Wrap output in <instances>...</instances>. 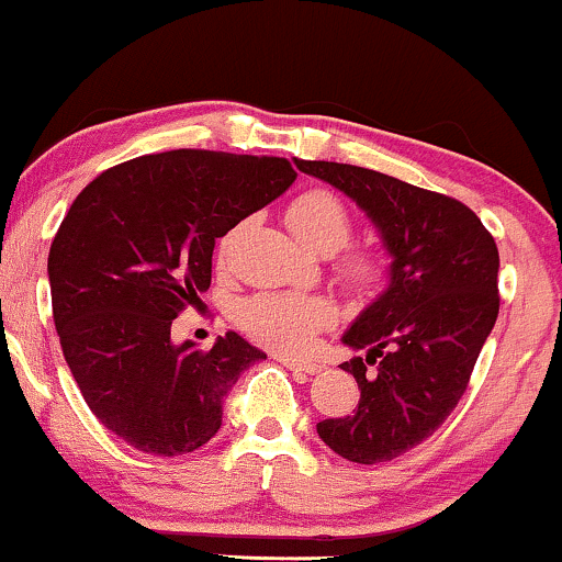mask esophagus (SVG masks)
<instances>
[{"label":"esophagus","mask_w":562,"mask_h":562,"mask_svg":"<svg viewBox=\"0 0 562 562\" xmlns=\"http://www.w3.org/2000/svg\"><path fill=\"white\" fill-rule=\"evenodd\" d=\"M282 367H288L290 371H295V374H319L324 371V363L319 361H301V358H280Z\"/></svg>","instance_id":"1"}]
</instances>
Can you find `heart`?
Here are the masks:
<instances>
[{"label":"heart","mask_w":562,"mask_h":562,"mask_svg":"<svg viewBox=\"0 0 562 562\" xmlns=\"http://www.w3.org/2000/svg\"><path fill=\"white\" fill-rule=\"evenodd\" d=\"M285 220L290 229L316 251H337V248L346 246L350 229H353L350 212L340 195L324 191V188L301 193L288 206ZM380 274V261L369 259V256H353L342 267V277L358 290L374 285ZM235 319H238L243 333L251 335L261 346L299 353L308 346L316 329L329 324L333 308L316 295L259 293L240 303Z\"/></svg>","instance_id":"obj_1"}]
</instances>
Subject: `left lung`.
<instances>
[{"mask_svg":"<svg viewBox=\"0 0 562 562\" xmlns=\"http://www.w3.org/2000/svg\"><path fill=\"white\" fill-rule=\"evenodd\" d=\"M295 167L346 193L390 256L387 288L342 333L367 350L340 363L361 401L316 431L353 463L392 461L435 435L465 392L499 311L495 238L450 195L337 161Z\"/></svg>","mask_w":562,"mask_h":562,"instance_id":"1","label":"left lung"}]
</instances>
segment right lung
I'll list each match as a JSON object with an SVG mask.
<instances>
[{"label":"right lung","instance_id":"obj_1","mask_svg":"<svg viewBox=\"0 0 562 562\" xmlns=\"http://www.w3.org/2000/svg\"><path fill=\"white\" fill-rule=\"evenodd\" d=\"M293 180L280 157L178 148L123 161L72 201L46 267L54 327L88 408L135 450H199L238 376L267 358L235 333L206 353L178 346L172 319L212 285L216 238Z\"/></svg>","mask_w":562,"mask_h":562}]
</instances>
